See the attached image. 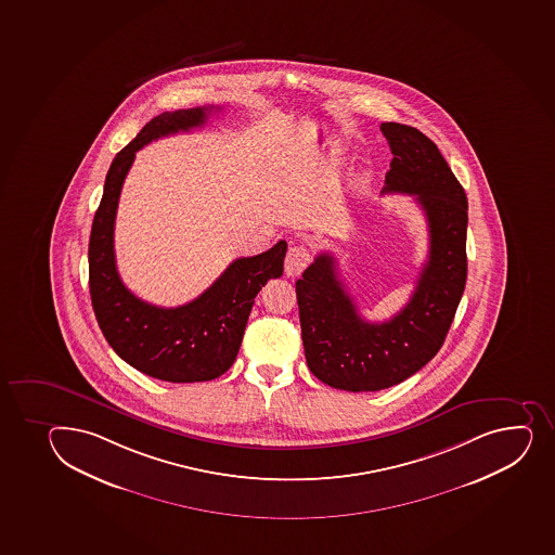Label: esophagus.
Segmentation results:
<instances>
[{
    "label": "esophagus",
    "instance_id": "esophagus-1",
    "mask_svg": "<svg viewBox=\"0 0 555 555\" xmlns=\"http://www.w3.org/2000/svg\"><path fill=\"white\" fill-rule=\"evenodd\" d=\"M311 251L306 246H293L289 247V251L286 255V262H284V269H286L287 276H298L302 273L304 269L308 268L311 262Z\"/></svg>",
    "mask_w": 555,
    "mask_h": 555
}]
</instances>
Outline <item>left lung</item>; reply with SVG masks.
Returning <instances> with one entry per match:
<instances>
[{
	"mask_svg": "<svg viewBox=\"0 0 555 555\" xmlns=\"http://www.w3.org/2000/svg\"><path fill=\"white\" fill-rule=\"evenodd\" d=\"M393 153L383 193L415 198L429 231L428 260L410 302L386 322L360 317L321 253L297 281L304 351L314 377L346 391H378L406 380L434 359L466 286L468 201L439 149L415 127L380 126Z\"/></svg>",
	"mask_w": 555,
	"mask_h": 555,
	"instance_id": "1",
	"label": "left lung"
}]
</instances>
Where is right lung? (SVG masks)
<instances>
[{"instance_id": "1", "label": "right lung", "mask_w": 555, "mask_h": 555, "mask_svg": "<svg viewBox=\"0 0 555 555\" xmlns=\"http://www.w3.org/2000/svg\"><path fill=\"white\" fill-rule=\"evenodd\" d=\"M212 107L162 113L143 126L111 164L89 241V289L98 326L116 354L138 372L167 383H204L233 366L258 292L284 271L287 244L236 258L201 297L158 308L132 295L115 258V218L121 185L137 151L177 132L204 126Z\"/></svg>"}]
</instances>
